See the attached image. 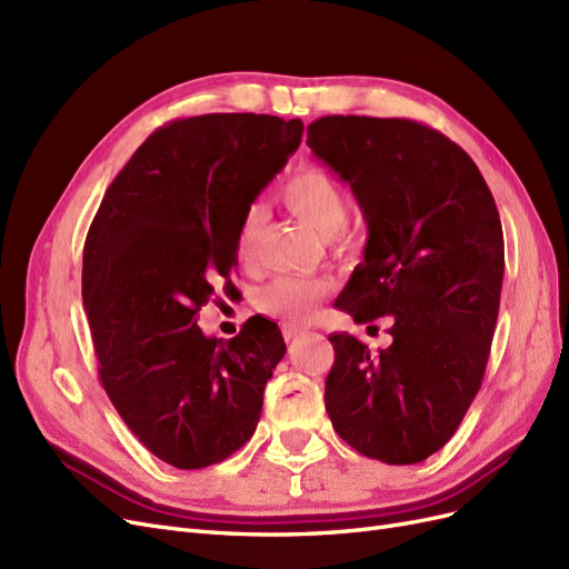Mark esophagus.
Returning <instances> with one entry per match:
<instances>
[{
	"label": "esophagus",
	"mask_w": 569,
	"mask_h": 569,
	"mask_svg": "<svg viewBox=\"0 0 569 569\" xmlns=\"http://www.w3.org/2000/svg\"><path fill=\"white\" fill-rule=\"evenodd\" d=\"M282 335H284L287 341H291V339H297L299 335H303V327H299L295 322H284L282 325Z\"/></svg>",
	"instance_id": "34e87169"
}]
</instances>
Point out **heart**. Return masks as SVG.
Returning a JSON list of instances; mask_svg holds the SVG:
<instances>
[{
    "label": "heart",
    "instance_id": "b5f03b06",
    "mask_svg": "<svg viewBox=\"0 0 569 569\" xmlns=\"http://www.w3.org/2000/svg\"><path fill=\"white\" fill-rule=\"evenodd\" d=\"M289 213L303 220L308 228L325 239L337 237L349 220V199L341 184L318 166H303L291 176L280 192ZM266 226L261 209H249L237 232V258L242 266H253L258 244ZM330 295V284L316 278H291L282 274L268 282L256 297V306L266 313L303 322L316 313L318 303Z\"/></svg>",
    "mask_w": 569,
    "mask_h": 569
}]
</instances>
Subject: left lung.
Listing matches in <instances>:
<instances>
[{
  "mask_svg": "<svg viewBox=\"0 0 569 569\" xmlns=\"http://www.w3.org/2000/svg\"><path fill=\"white\" fill-rule=\"evenodd\" d=\"M313 157L363 211V263L335 306L356 322L391 320L389 349L330 335L325 408L358 453L422 462L462 422L487 370L503 284V230L475 161L408 118L325 116Z\"/></svg>",
  "mask_w": 569,
  "mask_h": 569,
  "instance_id": "1",
  "label": "left lung"
}]
</instances>
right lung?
I'll return each instance as SVG.
<instances>
[{
    "label": "right lung",
    "mask_w": 569,
    "mask_h": 569,
    "mask_svg": "<svg viewBox=\"0 0 569 569\" xmlns=\"http://www.w3.org/2000/svg\"><path fill=\"white\" fill-rule=\"evenodd\" d=\"M301 134L299 118L173 120L132 153L92 220L82 303L101 385L130 432L178 470L242 449L287 351L272 320L251 318L226 341L197 316L228 282L239 226Z\"/></svg>",
    "instance_id": "obj_1"
}]
</instances>
